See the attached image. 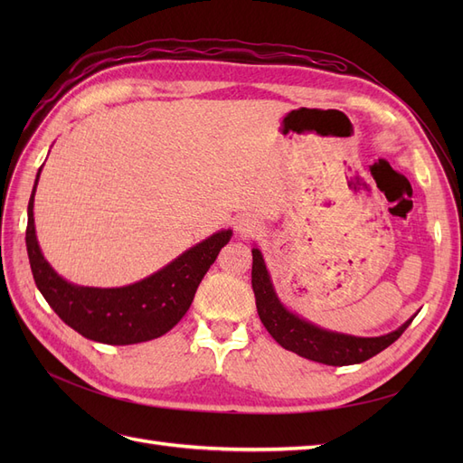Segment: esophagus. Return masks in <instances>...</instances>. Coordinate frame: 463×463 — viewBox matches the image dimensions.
<instances>
[{"label": "esophagus", "instance_id": "34e87169", "mask_svg": "<svg viewBox=\"0 0 463 463\" xmlns=\"http://www.w3.org/2000/svg\"><path fill=\"white\" fill-rule=\"evenodd\" d=\"M259 230V226H257V222L253 220V218H247V216H243V218H240L235 222V232L240 233V235H253L255 232Z\"/></svg>", "mask_w": 463, "mask_h": 463}]
</instances>
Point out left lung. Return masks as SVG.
Segmentation results:
<instances>
[{"mask_svg":"<svg viewBox=\"0 0 463 463\" xmlns=\"http://www.w3.org/2000/svg\"><path fill=\"white\" fill-rule=\"evenodd\" d=\"M250 284H253L259 317L272 338L284 349H288V352L332 367L355 365V363H363L374 357L376 354H381L383 349H386L400 338L403 330L415 318L413 315L398 330L388 332L384 335H376V338H357V335L320 328L313 325V322L293 315L279 303L259 249H253Z\"/></svg>","mask_w":463,"mask_h":463,"instance_id":"1","label":"left lung"}]
</instances>
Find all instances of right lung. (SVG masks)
<instances>
[{
    "mask_svg": "<svg viewBox=\"0 0 463 463\" xmlns=\"http://www.w3.org/2000/svg\"><path fill=\"white\" fill-rule=\"evenodd\" d=\"M36 174L29 201L26 250L36 288L67 326L89 340L129 345L160 338L184 318L201 279L230 241L232 230H222L179 255L162 270L123 288H82L69 284L44 259L34 230Z\"/></svg>",
    "mask_w": 463,
    "mask_h": 463,
    "instance_id": "1",
    "label": "right lung"
}]
</instances>
